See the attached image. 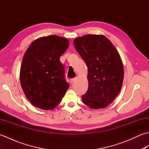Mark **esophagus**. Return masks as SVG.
I'll list each match as a JSON object with an SVG mask.
<instances>
[{"instance_id": "obj_1", "label": "esophagus", "mask_w": 149, "mask_h": 149, "mask_svg": "<svg viewBox=\"0 0 149 149\" xmlns=\"http://www.w3.org/2000/svg\"><path fill=\"white\" fill-rule=\"evenodd\" d=\"M75 78L70 79V84H72V83H74V82L75 81Z\"/></svg>"}]
</instances>
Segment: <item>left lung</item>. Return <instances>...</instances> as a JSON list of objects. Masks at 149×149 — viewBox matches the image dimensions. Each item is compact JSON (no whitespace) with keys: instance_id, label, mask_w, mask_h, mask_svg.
Instances as JSON below:
<instances>
[{"instance_id":"1","label":"left lung","mask_w":149,"mask_h":149,"mask_svg":"<svg viewBox=\"0 0 149 149\" xmlns=\"http://www.w3.org/2000/svg\"><path fill=\"white\" fill-rule=\"evenodd\" d=\"M74 44L88 66V88L82 100L92 109L106 107L122 85L123 67L118 51L103 35L87 34L75 38Z\"/></svg>"}]
</instances>
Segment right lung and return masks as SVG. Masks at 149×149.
Instances as JSON below:
<instances>
[{
	"mask_svg": "<svg viewBox=\"0 0 149 149\" xmlns=\"http://www.w3.org/2000/svg\"><path fill=\"white\" fill-rule=\"evenodd\" d=\"M68 45L65 38L50 35L34 41L27 49L21 65L20 83L34 106L49 110L61 102L69 84L59 59Z\"/></svg>",
	"mask_w": 149,
	"mask_h": 149,
	"instance_id": "right-lung-1",
	"label": "right lung"
}]
</instances>
